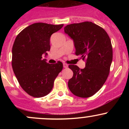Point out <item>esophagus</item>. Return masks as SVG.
<instances>
[{"instance_id":"34e87169","label":"esophagus","mask_w":129,"mask_h":129,"mask_svg":"<svg viewBox=\"0 0 129 129\" xmlns=\"http://www.w3.org/2000/svg\"><path fill=\"white\" fill-rule=\"evenodd\" d=\"M63 67H64V68H67V67H68V65H67V63H63Z\"/></svg>"}]
</instances>
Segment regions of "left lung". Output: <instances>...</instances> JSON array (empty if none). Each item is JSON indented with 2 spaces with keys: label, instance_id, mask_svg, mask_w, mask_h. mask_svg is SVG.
<instances>
[{
  "label": "left lung",
  "instance_id": "left-lung-1",
  "mask_svg": "<svg viewBox=\"0 0 129 129\" xmlns=\"http://www.w3.org/2000/svg\"><path fill=\"white\" fill-rule=\"evenodd\" d=\"M64 31L74 42L75 54L85 61V67L69 65L73 77L68 87L75 95L91 97L101 89L106 81L112 61L111 40L106 31L92 22L67 25Z\"/></svg>",
  "mask_w": 129,
  "mask_h": 129
}]
</instances>
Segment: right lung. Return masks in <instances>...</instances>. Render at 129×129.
<instances>
[{"mask_svg": "<svg viewBox=\"0 0 129 129\" xmlns=\"http://www.w3.org/2000/svg\"><path fill=\"white\" fill-rule=\"evenodd\" d=\"M63 24L35 23L23 29L15 38L12 47V66L19 84L34 97H42L50 92L55 78L62 71L63 63H47L43 54L50 49L52 34Z\"/></svg>", "mask_w": 129, "mask_h": 129, "instance_id": "right-lung-1", "label": "right lung"}]
</instances>
